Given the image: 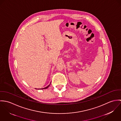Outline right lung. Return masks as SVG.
<instances>
[{
  "instance_id": "1",
  "label": "right lung",
  "mask_w": 121,
  "mask_h": 121,
  "mask_svg": "<svg viewBox=\"0 0 121 121\" xmlns=\"http://www.w3.org/2000/svg\"><path fill=\"white\" fill-rule=\"evenodd\" d=\"M50 84H51V83H50ZM50 84L49 85H48V86H46V87H44V88H39H39H38V89H46V88H48L49 86H50Z\"/></svg>"
}]
</instances>
